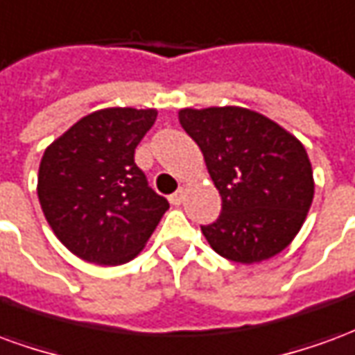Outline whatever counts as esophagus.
Wrapping results in <instances>:
<instances>
[{
  "instance_id": "obj_1",
  "label": "esophagus",
  "mask_w": 355,
  "mask_h": 355,
  "mask_svg": "<svg viewBox=\"0 0 355 355\" xmlns=\"http://www.w3.org/2000/svg\"><path fill=\"white\" fill-rule=\"evenodd\" d=\"M186 198V190L184 188H178L177 192L173 193V196H169V201L173 203V205H180L182 201H184Z\"/></svg>"
}]
</instances>
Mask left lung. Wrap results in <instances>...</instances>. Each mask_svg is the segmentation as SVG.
Instances as JSON below:
<instances>
[{
    "instance_id": "8db88e82",
    "label": "left lung",
    "mask_w": 355,
    "mask_h": 355,
    "mask_svg": "<svg viewBox=\"0 0 355 355\" xmlns=\"http://www.w3.org/2000/svg\"><path fill=\"white\" fill-rule=\"evenodd\" d=\"M178 119L201 148L223 198L218 218L201 226L209 245L241 264L282 253L313 200L304 146L272 119L239 106L186 108Z\"/></svg>"
}]
</instances>
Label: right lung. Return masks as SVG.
I'll return each mask as SVG.
<instances>
[{
    "label": "right lung",
    "mask_w": 355,
    "mask_h": 355,
    "mask_svg": "<svg viewBox=\"0 0 355 355\" xmlns=\"http://www.w3.org/2000/svg\"><path fill=\"white\" fill-rule=\"evenodd\" d=\"M155 117V110H98L45 150L37 177L43 215L83 261L129 262L169 209L135 163V148Z\"/></svg>",
    "instance_id": "right-lung-1"
}]
</instances>
